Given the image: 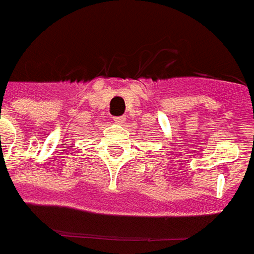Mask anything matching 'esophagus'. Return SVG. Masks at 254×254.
I'll return each instance as SVG.
<instances>
[{
	"label": "esophagus",
	"mask_w": 254,
	"mask_h": 254,
	"mask_svg": "<svg viewBox=\"0 0 254 254\" xmlns=\"http://www.w3.org/2000/svg\"><path fill=\"white\" fill-rule=\"evenodd\" d=\"M113 120H114V122H116V124H120V125H122L124 122L127 121V117H124V116H121V117H114V118H113Z\"/></svg>",
	"instance_id": "obj_1"
}]
</instances>
